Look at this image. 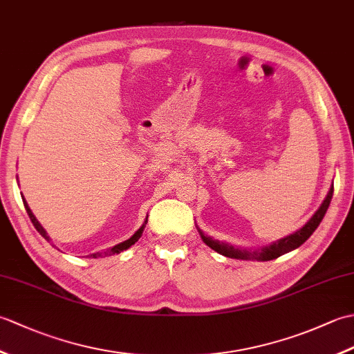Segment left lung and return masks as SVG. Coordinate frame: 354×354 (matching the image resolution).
Segmentation results:
<instances>
[{"label":"left lung","instance_id":"1","mask_svg":"<svg viewBox=\"0 0 354 354\" xmlns=\"http://www.w3.org/2000/svg\"><path fill=\"white\" fill-rule=\"evenodd\" d=\"M332 196H333V185L330 187L327 196H326L324 202L321 204V207L317 209V213H315L310 217V221L307 222L303 228H299L298 231L293 232V234L286 236V237L277 240V242L270 243L268 246L259 248V250H245V248H239V246H234V245L227 243V242H221V240H216L213 237L207 236L205 232L202 231L199 227H196V228L199 231L201 239L204 240V243L212 248L213 251L225 255V257L237 259V260L269 261V260L278 259L283 254H288L293 250H297V248L301 246L306 242V240L313 234V231L317 230L318 225L321 223L322 217L326 216V212H327V208L330 205V201H332Z\"/></svg>","mask_w":354,"mask_h":354}]
</instances>
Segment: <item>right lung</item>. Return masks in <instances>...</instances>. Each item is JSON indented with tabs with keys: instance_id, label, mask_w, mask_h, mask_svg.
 Returning a JSON list of instances; mask_svg holds the SVG:
<instances>
[{
	"instance_id": "1",
	"label": "right lung",
	"mask_w": 354,
	"mask_h": 354,
	"mask_svg": "<svg viewBox=\"0 0 354 354\" xmlns=\"http://www.w3.org/2000/svg\"><path fill=\"white\" fill-rule=\"evenodd\" d=\"M22 202H24V207H26V209H27V214H28V217H30V221H32V223L35 225V228L37 230V232H39V234L45 239V240H48L50 242V236L47 234V231L44 230V227L42 225L37 222V219L35 217V214L32 213V209H30V207H28V204H27V201L24 199V196H22ZM146 223H147V217H146V221H145V223L141 225L140 227V230L135 232V234L131 237V239H127V240H124V242H122V243H118V245H115V246H112V248H109V250H106V251H102V252H94V254H89L88 257L89 259H99V257H103V255H112V254H120V252H123V251H126L127 248H131L135 242H138V239L141 237V234H142V231H145V228H146Z\"/></svg>"
}]
</instances>
